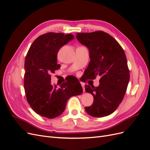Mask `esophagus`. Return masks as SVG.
<instances>
[{
    "label": "esophagus",
    "mask_w": 150,
    "mask_h": 150,
    "mask_svg": "<svg viewBox=\"0 0 150 150\" xmlns=\"http://www.w3.org/2000/svg\"><path fill=\"white\" fill-rule=\"evenodd\" d=\"M81 86H82V88H83V91L84 92L85 91V88H84V83H81Z\"/></svg>",
    "instance_id": "esophagus-1"
}]
</instances>
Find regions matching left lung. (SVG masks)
Masks as SVG:
<instances>
[{"instance_id": "1", "label": "left lung", "mask_w": 150, "mask_h": 150, "mask_svg": "<svg viewBox=\"0 0 150 150\" xmlns=\"http://www.w3.org/2000/svg\"><path fill=\"white\" fill-rule=\"evenodd\" d=\"M76 38L89 49L91 60L86 74L89 79L101 76L98 87L84 86L94 98L92 105L85 107V110L93 117L110 115L123 99L129 81L124 50L111 35L101 30L77 33Z\"/></svg>"}]
</instances>
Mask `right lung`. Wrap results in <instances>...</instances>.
I'll return each instance as SVG.
<instances>
[{"instance_id": "obj_1", "label": "right lung", "mask_w": 150, "mask_h": 150, "mask_svg": "<svg viewBox=\"0 0 150 150\" xmlns=\"http://www.w3.org/2000/svg\"><path fill=\"white\" fill-rule=\"evenodd\" d=\"M74 38L72 34L48 33L32 44L25 59L24 89L27 101L37 114L49 119L64 112L68 99L79 95L83 89L78 80L59 86L51 83V74L60 68L59 50Z\"/></svg>"}]
</instances>
